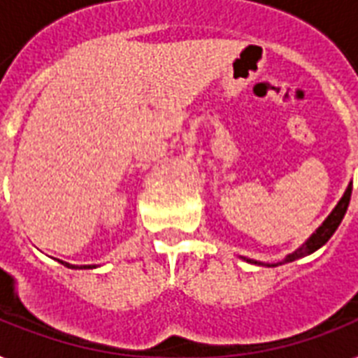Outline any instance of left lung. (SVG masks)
<instances>
[{
    "label": "left lung",
    "mask_w": 358,
    "mask_h": 358,
    "mask_svg": "<svg viewBox=\"0 0 358 358\" xmlns=\"http://www.w3.org/2000/svg\"><path fill=\"white\" fill-rule=\"evenodd\" d=\"M351 189H353V182H350V185H348V189H345V193L342 195V199L338 201V204L334 206V210L327 215V219L323 221L320 227L316 229V232H312V236L308 239H306L305 243L301 245L299 249H295L294 252H289V255H286L282 258V260H278L277 264H262V262H256V260H249V258H243L245 262H249V264H258V266H267V267H275V266H282V264H288V262H294V260H299V258H303V256H308L312 255L314 250H317L320 247H323V245L327 243L329 239H331V236L336 232V229L340 227V223H342V219H344L345 212H348V206H350V199H351Z\"/></svg>",
    "instance_id": "8db88e82"
}]
</instances>
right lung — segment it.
Here are the masks:
<instances>
[{
	"label": "right lung",
	"instance_id": "1",
	"mask_svg": "<svg viewBox=\"0 0 358 358\" xmlns=\"http://www.w3.org/2000/svg\"><path fill=\"white\" fill-rule=\"evenodd\" d=\"M59 262H61L63 266L70 267V269H94V267H98V266H74V264H69V262H63V260H59Z\"/></svg>",
	"mask_w": 358,
	"mask_h": 358
}]
</instances>
